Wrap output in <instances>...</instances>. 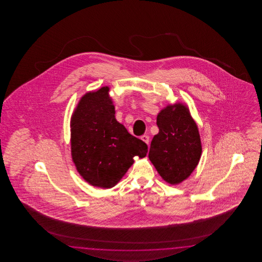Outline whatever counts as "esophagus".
Segmentation results:
<instances>
[{
	"label": "esophagus",
	"mask_w": 262,
	"mask_h": 262,
	"mask_svg": "<svg viewBox=\"0 0 262 262\" xmlns=\"http://www.w3.org/2000/svg\"><path fill=\"white\" fill-rule=\"evenodd\" d=\"M141 139L144 141L146 144H149V142H150V138H149L148 136H145V135L144 136H142V137H141Z\"/></svg>",
	"instance_id": "1"
}]
</instances>
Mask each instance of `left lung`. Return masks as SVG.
<instances>
[{
    "instance_id": "8db88e82",
    "label": "left lung",
    "mask_w": 262,
    "mask_h": 262,
    "mask_svg": "<svg viewBox=\"0 0 262 262\" xmlns=\"http://www.w3.org/2000/svg\"><path fill=\"white\" fill-rule=\"evenodd\" d=\"M159 132L150 142L149 159L164 181L181 184L201 159V137L186 105H168L158 113Z\"/></svg>"
}]
</instances>
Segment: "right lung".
I'll use <instances>...</instances> for the list:
<instances>
[{
	"label": "right lung",
	"instance_id": "obj_1",
	"mask_svg": "<svg viewBox=\"0 0 262 262\" xmlns=\"http://www.w3.org/2000/svg\"><path fill=\"white\" fill-rule=\"evenodd\" d=\"M108 87L87 93L71 117V156L80 176L90 184L112 188L148 146L115 119Z\"/></svg>",
	"mask_w": 262,
	"mask_h": 262
}]
</instances>
